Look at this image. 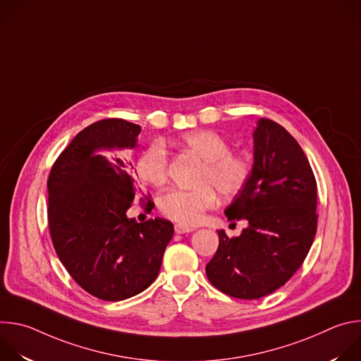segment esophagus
<instances>
[{"instance_id":"obj_1","label":"esophagus","mask_w":361,"mask_h":361,"mask_svg":"<svg viewBox=\"0 0 361 361\" xmlns=\"http://www.w3.org/2000/svg\"><path fill=\"white\" fill-rule=\"evenodd\" d=\"M174 230H176L177 234H184V233L192 231L194 228H191V227H188V226H184V224H176V226H174Z\"/></svg>"}]
</instances>
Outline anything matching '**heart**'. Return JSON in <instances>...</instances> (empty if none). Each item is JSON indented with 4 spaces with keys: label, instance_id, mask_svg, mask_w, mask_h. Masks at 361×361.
Returning <instances> with one entry per match:
<instances>
[{
    "label": "heart",
    "instance_id": "heart-1",
    "mask_svg": "<svg viewBox=\"0 0 361 361\" xmlns=\"http://www.w3.org/2000/svg\"><path fill=\"white\" fill-rule=\"evenodd\" d=\"M178 144L204 161L192 190L171 188L159 200L160 213L181 224H198L219 202L217 190L226 197L240 194L247 185L252 161L245 152L230 151V142L212 130H192L180 135ZM137 173L151 185H164L170 174V157L161 141H152L137 160Z\"/></svg>",
    "mask_w": 361,
    "mask_h": 361
}]
</instances>
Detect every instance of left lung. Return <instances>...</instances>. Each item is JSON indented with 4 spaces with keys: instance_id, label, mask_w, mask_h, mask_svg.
Returning <instances> with one entry per match:
<instances>
[{
    "instance_id": "left-lung-1",
    "label": "left lung",
    "mask_w": 361,
    "mask_h": 361,
    "mask_svg": "<svg viewBox=\"0 0 361 361\" xmlns=\"http://www.w3.org/2000/svg\"><path fill=\"white\" fill-rule=\"evenodd\" d=\"M317 183L304 151L276 121L254 131V166L244 190L226 209L228 221L247 220L238 237L219 231V250L205 266L224 294L254 300L281 286L300 269L317 231Z\"/></svg>"
}]
</instances>
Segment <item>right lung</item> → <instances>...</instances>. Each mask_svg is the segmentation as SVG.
Listing matches in <instances>:
<instances>
[{
    "instance_id": "add662e5",
    "label": "right lung",
    "mask_w": 361,
    "mask_h": 361,
    "mask_svg": "<svg viewBox=\"0 0 361 361\" xmlns=\"http://www.w3.org/2000/svg\"><path fill=\"white\" fill-rule=\"evenodd\" d=\"M141 127L121 118L97 121L60 154L49 171L48 227L60 262L91 295L120 301L157 279L173 223L127 217L138 187L131 163L104 157L101 148H134Z\"/></svg>"
}]
</instances>
